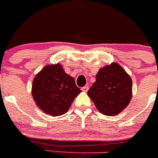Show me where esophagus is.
<instances>
[{
	"label": "esophagus",
	"mask_w": 158,
	"mask_h": 158,
	"mask_svg": "<svg viewBox=\"0 0 158 158\" xmlns=\"http://www.w3.org/2000/svg\"><path fill=\"white\" fill-rule=\"evenodd\" d=\"M82 89V91H83V92H87L89 90V86L85 85V86L82 87V89Z\"/></svg>",
	"instance_id": "34e87169"
}]
</instances>
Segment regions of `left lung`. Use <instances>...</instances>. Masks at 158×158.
<instances>
[{
    "mask_svg": "<svg viewBox=\"0 0 158 158\" xmlns=\"http://www.w3.org/2000/svg\"><path fill=\"white\" fill-rule=\"evenodd\" d=\"M100 113L115 116L127 106L132 96V79L117 63L103 67L87 93Z\"/></svg>",
    "mask_w": 158,
    "mask_h": 158,
    "instance_id": "1",
    "label": "left lung"
}]
</instances>
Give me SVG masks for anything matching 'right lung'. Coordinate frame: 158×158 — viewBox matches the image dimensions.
<instances>
[{
  "mask_svg": "<svg viewBox=\"0 0 158 158\" xmlns=\"http://www.w3.org/2000/svg\"><path fill=\"white\" fill-rule=\"evenodd\" d=\"M80 93L75 79L65 73L60 64L46 65L32 84V96L37 106L52 116L66 113Z\"/></svg>",
  "mask_w": 158,
  "mask_h": 158,
  "instance_id": "right-lung-1",
  "label": "right lung"
}]
</instances>
